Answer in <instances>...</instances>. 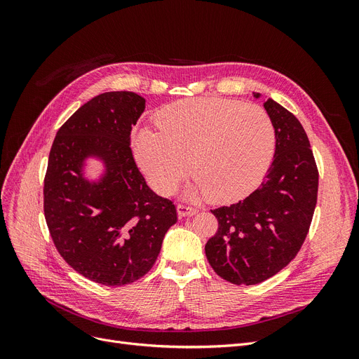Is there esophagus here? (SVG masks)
<instances>
[{
    "label": "esophagus",
    "mask_w": 359,
    "mask_h": 359,
    "mask_svg": "<svg viewBox=\"0 0 359 359\" xmlns=\"http://www.w3.org/2000/svg\"><path fill=\"white\" fill-rule=\"evenodd\" d=\"M198 212L196 208H192V206H187V205H182L179 203L177 205V214L179 217H192Z\"/></svg>",
    "instance_id": "1"
}]
</instances>
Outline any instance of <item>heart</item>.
I'll return each instance as SVG.
<instances>
[{"label":"heart","instance_id":"1","mask_svg":"<svg viewBox=\"0 0 359 359\" xmlns=\"http://www.w3.org/2000/svg\"><path fill=\"white\" fill-rule=\"evenodd\" d=\"M158 129L142 128L132 153L148 183L172 194L189 173V194L230 203L249 196L268 173L275 153V126L259 104L201 97L164 107Z\"/></svg>","mask_w":359,"mask_h":359}]
</instances>
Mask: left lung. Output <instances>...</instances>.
<instances>
[{"label":"left lung","instance_id":"1","mask_svg":"<svg viewBox=\"0 0 359 359\" xmlns=\"http://www.w3.org/2000/svg\"><path fill=\"white\" fill-rule=\"evenodd\" d=\"M263 106L275 126L273 161L246 199L211 210L218 230L205 244L212 269L236 285H256L288 265L309 234L317 203L318 170L303 125L272 99Z\"/></svg>","mask_w":359,"mask_h":359}]
</instances>
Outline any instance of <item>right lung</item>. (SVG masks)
I'll return each mask as SVG.
<instances>
[{"label":"right lung","instance_id":"1","mask_svg":"<svg viewBox=\"0 0 359 359\" xmlns=\"http://www.w3.org/2000/svg\"><path fill=\"white\" fill-rule=\"evenodd\" d=\"M144 110L137 93L99 94L60 128L49 153L43 211L55 248L74 271L106 287L142 278L177 222L175 203L149 189L132 156L130 130ZM88 156L105 163L99 182L82 176Z\"/></svg>","mask_w":359,"mask_h":359}]
</instances>
